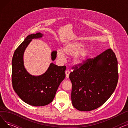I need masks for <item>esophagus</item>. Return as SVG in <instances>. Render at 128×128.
<instances>
[{
  "mask_svg": "<svg viewBox=\"0 0 128 128\" xmlns=\"http://www.w3.org/2000/svg\"><path fill=\"white\" fill-rule=\"evenodd\" d=\"M70 74V71L68 70H66L65 72V74H66V78H68L69 77V75Z\"/></svg>",
  "mask_w": 128,
  "mask_h": 128,
  "instance_id": "esophagus-1",
  "label": "esophagus"
}]
</instances>
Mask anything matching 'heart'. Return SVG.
<instances>
[{
	"label": "heart",
	"mask_w": 128,
	"mask_h": 128,
	"mask_svg": "<svg viewBox=\"0 0 128 128\" xmlns=\"http://www.w3.org/2000/svg\"><path fill=\"white\" fill-rule=\"evenodd\" d=\"M83 43L73 42L66 44L63 48V51L58 50L56 52L58 58L60 60H64L66 57H72V63L75 65H80L88 58L89 51L87 48H84Z\"/></svg>",
	"instance_id": "obj_1"
}]
</instances>
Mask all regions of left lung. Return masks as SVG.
Listing matches in <instances>:
<instances>
[{
	"label": "left lung",
	"instance_id": "1",
	"mask_svg": "<svg viewBox=\"0 0 128 128\" xmlns=\"http://www.w3.org/2000/svg\"><path fill=\"white\" fill-rule=\"evenodd\" d=\"M72 67L69 77L72 84L73 106L80 111H90L102 106L115 91L118 80V61L108 49L94 58Z\"/></svg>",
	"mask_w": 128,
	"mask_h": 128
}]
</instances>
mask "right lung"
I'll return each mask as SVG.
<instances>
[{
	"mask_svg": "<svg viewBox=\"0 0 128 128\" xmlns=\"http://www.w3.org/2000/svg\"><path fill=\"white\" fill-rule=\"evenodd\" d=\"M42 34L37 32L27 37L16 50L12 60L13 88L22 100L34 106L50 104L54 99L58 87L65 77L66 66H58L53 63L42 75L32 76L24 68V52L32 39L41 38ZM51 59L56 57V51L51 52Z\"/></svg>",
	"mask_w": 128,
	"mask_h": 128,
	"instance_id": "obj_1",
	"label": "right lung"
}]
</instances>
